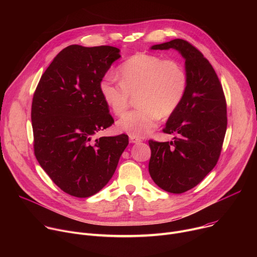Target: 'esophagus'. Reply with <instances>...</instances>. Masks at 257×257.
<instances>
[{
  "label": "esophagus",
  "instance_id": "obj_1",
  "mask_svg": "<svg viewBox=\"0 0 257 257\" xmlns=\"http://www.w3.org/2000/svg\"><path fill=\"white\" fill-rule=\"evenodd\" d=\"M129 139H130L131 143H139V142H141V139L138 138V137H135V136H129Z\"/></svg>",
  "mask_w": 257,
  "mask_h": 257
}]
</instances>
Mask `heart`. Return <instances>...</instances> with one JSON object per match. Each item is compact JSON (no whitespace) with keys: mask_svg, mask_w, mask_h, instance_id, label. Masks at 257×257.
Returning a JSON list of instances; mask_svg holds the SVG:
<instances>
[{"mask_svg":"<svg viewBox=\"0 0 257 257\" xmlns=\"http://www.w3.org/2000/svg\"><path fill=\"white\" fill-rule=\"evenodd\" d=\"M120 81L111 72L100 79V94L113 112L121 117L129 107L132 96L138 106L118 123L119 131L143 137L153 132L160 117L171 116L185 96L186 72L178 62L139 53L118 68Z\"/></svg>","mask_w":257,"mask_h":257,"instance_id":"1","label":"heart"}]
</instances>
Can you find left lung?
<instances>
[{"label":"left lung","instance_id":"1","mask_svg":"<svg viewBox=\"0 0 257 257\" xmlns=\"http://www.w3.org/2000/svg\"><path fill=\"white\" fill-rule=\"evenodd\" d=\"M170 49L185 60L187 90L164 129L177 137L149 142V171L160 188L180 194L195 187L216 165L227 130V104L216 73L196 48L180 39L151 47Z\"/></svg>","mask_w":257,"mask_h":257}]
</instances>
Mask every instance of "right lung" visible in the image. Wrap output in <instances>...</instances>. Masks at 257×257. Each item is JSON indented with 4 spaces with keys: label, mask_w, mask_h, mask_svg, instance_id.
I'll list each match as a JSON object with an SVG mask.
<instances>
[{
    "label": "right lung",
    "mask_w": 257,
    "mask_h": 257,
    "mask_svg": "<svg viewBox=\"0 0 257 257\" xmlns=\"http://www.w3.org/2000/svg\"><path fill=\"white\" fill-rule=\"evenodd\" d=\"M120 58L115 47L69 46L55 57L34 92V155L55 184L72 196L101 190L129 143L125 134L93 139L114 123L99 82Z\"/></svg>",
    "instance_id": "obj_1"
}]
</instances>
